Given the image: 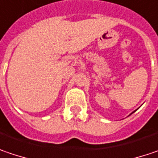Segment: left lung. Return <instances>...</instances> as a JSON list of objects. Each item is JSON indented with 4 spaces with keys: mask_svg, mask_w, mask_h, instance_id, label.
<instances>
[{
    "mask_svg": "<svg viewBox=\"0 0 158 158\" xmlns=\"http://www.w3.org/2000/svg\"><path fill=\"white\" fill-rule=\"evenodd\" d=\"M133 113H134V112H133Z\"/></svg>",
    "mask_w": 158,
    "mask_h": 158,
    "instance_id": "obj_1",
    "label": "left lung"
}]
</instances>
